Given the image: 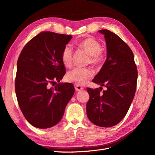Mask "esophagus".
Segmentation results:
<instances>
[{
	"instance_id": "34e87169",
	"label": "esophagus",
	"mask_w": 155,
	"mask_h": 155,
	"mask_svg": "<svg viewBox=\"0 0 155 155\" xmlns=\"http://www.w3.org/2000/svg\"><path fill=\"white\" fill-rule=\"evenodd\" d=\"M75 90L77 91H80L82 89H83V88L82 87V86L79 85V84H76L75 85Z\"/></svg>"
}]
</instances>
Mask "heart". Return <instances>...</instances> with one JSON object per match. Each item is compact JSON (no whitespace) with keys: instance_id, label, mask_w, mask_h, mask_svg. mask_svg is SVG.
<instances>
[{"instance_id":"1","label":"heart","mask_w":155,"mask_h":155,"mask_svg":"<svg viewBox=\"0 0 155 155\" xmlns=\"http://www.w3.org/2000/svg\"><path fill=\"white\" fill-rule=\"evenodd\" d=\"M78 46L89 54V62L94 65H100L104 62L105 56L101 52V44L92 38H88L80 41ZM73 50L71 45H66L63 48L61 54L62 63L66 66H71L72 63ZM94 74L93 71L89 68L77 67L69 71L66 74L68 81L76 83L77 84H84L91 78Z\"/></svg>"}]
</instances>
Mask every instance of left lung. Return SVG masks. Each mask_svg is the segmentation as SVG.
<instances>
[{"label":"left lung","instance_id":"1","mask_svg":"<svg viewBox=\"0 0 155 155\" xmlns=\"http://www.w3.org/2000/svg\"><path fill=\"white\" fill-rule=\"evenodd\" d=\"M99 32L104 35L107 58L93 79V83L101 86L99 89H87L89 94L87 115L95 125L108 128L117 125L128 112L135 95L138 71L128 45L109 30ZM104 86L107 89L101 94Z\"/></svg>","mask_w":155,"mask_h":155}]
</instances>
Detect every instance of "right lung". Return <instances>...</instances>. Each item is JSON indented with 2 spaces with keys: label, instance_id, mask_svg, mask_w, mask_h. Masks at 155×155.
<instances>
[{
  "label": "right lung",
  "instance_id": "1",
  "mask_svg": "<svg viewBox=\"0 0 155 155\" xmlns=\"http://www.w3.org/2000/svg\"><path fill=\"white\" fill-rule=\"evenodd\" d=\"M71 39L69 35L41 32L25 45L18 58L15 78L18 104L27 122L35 128L56 125L74 95L73 84L60 83L66 73L61 54ZM51 84L56 85L50 87Z\"/></svg>",
  "mask_w": 155,
  "mask_h": 155
}]
</instances>
